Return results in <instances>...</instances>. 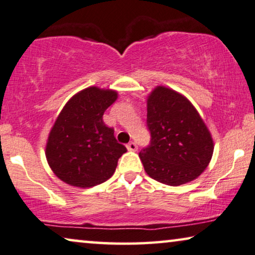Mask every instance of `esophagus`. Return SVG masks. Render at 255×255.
Returning <instances> with one entry per match:
<instances>
[{"label":"esophagus","instance_id":"1","mask_svg":"<svg viewBox=\"0 0 255 255\" xmlns=\"http://www.w3.org/2000/svg\"><path fill=\"white\" fill-rule=\"evenodd\" d=\"M127 149L128 151H136L137 150V145H136L135 142H130L127 144Z\"/></svg>","mask_w":255,"mask_h":255}]
</instances>
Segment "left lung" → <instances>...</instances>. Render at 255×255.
I'll use <instances>...</instances> for the list:
<instances>
[{
    "label": "left lung",
    "instance_id": "8db88e82",
    "mask_svg": "<svg viewBox=\"0 0 255 255\" xmlns=\"http://www.w3.org/2000/svg\"><path fill=\"white\" fill-rule=\"evenodd\" d=\"M150 145L139 152L147 175L172 187L196 180L210 164L214 142L187 97L157 86L146 100Z\"/></svg>",
    "mask_w": 255,
    "mask_h": 255
}]
</instances>
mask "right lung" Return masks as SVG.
<instances>
[{
    "mask_svg": "<svg viewBox=\"0 0 255 255\" xmlns=\"http://www.w3.org/2000/svg\"><path fill=\"white\" fill-rule=\"evenodd\" d=\"M118 91L88 87L68 100L49 132L45 157L55 175L78 188H91L109 180L118 159L127 152L118 143L103 115Z\"/></svg>",
    "mask_w": 255,
    "mask_h": 255,
    "instance_id": "1",
    "label": "right lung"
}]
</instances>
